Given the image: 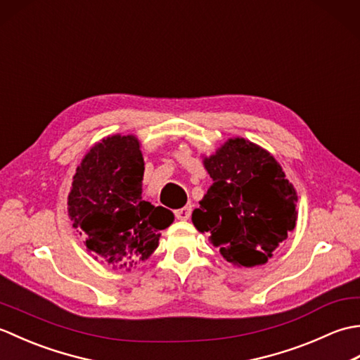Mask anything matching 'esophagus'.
Listing matches in <instances>:
<instances>
[{
  "mask_svg": "<svg viewBox=\"0 0 360 360\" xmlns=\"http://www.w3.org/2000/svg\"><path fill=\"white\" fill-rule=\"evenodd\" d=\"M192 215V205H186V207L174 210V217L178 219H188Z\"/></svg>",
  "mask_w": 360,
  "mask_h": 360,
  "instance_id": "34e87169",
  "label": "esophagus"
}]
</instances>
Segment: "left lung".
<instances>
[{
    "label": "left lung",
    "instance_id": "8db88e82",
    "mask_svg": "<svg viewBox=\"0 0 360 360\" xmlns=\"http://www.w3.org/2000/svg\"><path fill=\"white\" fill-rule=\"evenodd\" d=\"M213 184L192 221L229 263L264 264L294 231L297 192L275 158L243 137L204 158Z\"/></svg>",
    "mask_w": 360,
    "mask_h": 360
}]
</instances>
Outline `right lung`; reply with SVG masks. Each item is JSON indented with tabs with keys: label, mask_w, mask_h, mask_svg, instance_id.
I'll list each match as a JSON object with an SVG mask.
<instances>
[{
	"label": "right lung",
	"mask_w": 360,
	"mask_h": 360,
	"mask_svg": "<svg viewBox=\"0 0 360 360\" xmlns=\"http://www.w3.org/2000/svg\"><path fill=\"white\" fill-rule=\"evenodd\" d=\"M143 165L134 136L106 137L83 158L68 196L72 227L88 250L119 269L147 259L174 219L170 210L142 200Z\"/></svg>",
	"instance_id": "1"
}]
</instances>
